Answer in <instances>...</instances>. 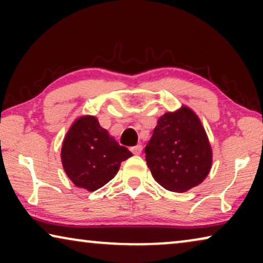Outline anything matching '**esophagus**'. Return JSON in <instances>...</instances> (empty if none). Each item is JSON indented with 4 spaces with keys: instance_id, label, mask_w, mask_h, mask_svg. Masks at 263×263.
<instances>
[{
    "instance_id": "esophagus-1",
    "label": "esophagus",
    "mask_w": 263,
    "mask_h": 263,
    "mask_svg": "<svg viewBox=\"0 0 263 263\" xmlns=\"http://www.w3.org/2000/svg\"><path fill=\"white\" fill-rule=\"evenodd\" d=\"M130 151L133 152V154H135V156H139V154H141V152H142V146L141 145H136L134 147H130Z\"/></svg>"
}]
</instances>
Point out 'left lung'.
Returning <instances> with one entry per match:
<instances>
[{"mask_svg":"<svg viewBox=\"0 0 263 263\" xmlns=\"http://www.w3.org/2000/svg\"><path fill=\"white\" fill-rule=\"evenodd\" d=\"M145 152L156 182L176 193L201 184L213 161L206 130L199 116L185 105L158 118Z\"/></svg>","mask_w":263,"mask_h":263,"instance_id":"1","label":"left lung"}]
</instances>
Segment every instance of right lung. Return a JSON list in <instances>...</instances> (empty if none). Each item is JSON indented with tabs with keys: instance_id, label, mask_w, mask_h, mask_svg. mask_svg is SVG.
Here are the masks:
<instances>
[{
	"instance_id": "obj_1",
	"label": "right lung",
	"mask_w": 263,
	"mask_h": 263,
	"mask_svg": "<svg viewBox=\"0 0 263 263\" xmlns=\"http://www.w3.org/2000/svg\"><path fill=\"white\" fill-rule=\"evenodd\" d=\"M133 156L120 146L98 118L85 115L77 118L63 139L61 160L64 172L79 188L88 192L102 188L120 170L122 161Z\"/></svg>"
}]
</instances>
